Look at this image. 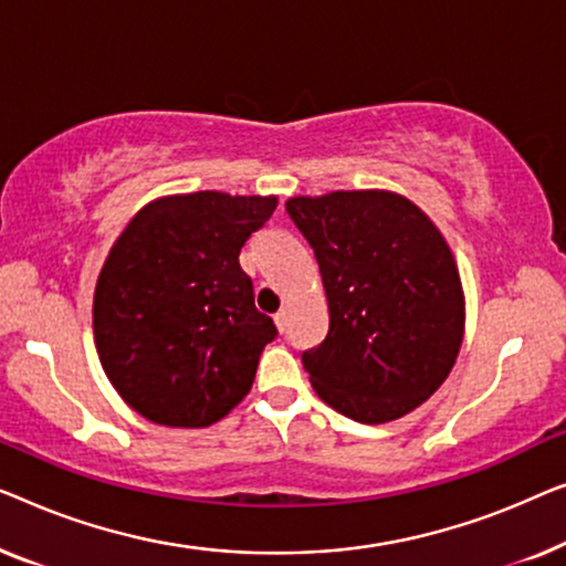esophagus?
Returning <instances> with one entry per match:
<instances>
[{"label": "esophagus", "mask_w": 566, "mask_h": 566, "mask_svg": "<svg viewBox=\"0 0 566 566\" xmlns=\"http://www.w3.org/2000/svg\"><path fill=\"white\" fill-rule=\"evenodd\" d=\"M274 323H276V331H280V333L286 331V310H280V313L274 315Z\"/></svg>", "instance_id": "34e87169"}]
</instances>
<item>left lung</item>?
<instances>
[{"instance_id": "1", "label": "left lung", "mask_w": 566, "mask_h": 566, "mask_svg": "<svg viewBox=\"0 0 566 566\" xmlns=\"http://www.w3.org/2000/svg\"><path fill=\"white\" fill-rule=\"evenodd\" d=\"M286 212L328 300V336L302 354L317 397L366 426L408 416L443 385L464 340V290L441 230L387 189L290 197Z\"/></svg>"}]
</instances>
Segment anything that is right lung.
<instances>
[{
    "label": "right lung",
    "mask_w": 566,
    "mask_h": 566,
    "mask_svg": "<svg viewBox=\"0 0 566 566\" xmlns=\"http://www.w3.org/2000/svg\"><path fill=\"white\" fill-rule=\"evenodd\" d=\"M274 210V195L158 197L109 249L94 286V344L143 418L207 428L249 395L276 328L253 305L238 256Z\"/></svg>",
    "instance_id": "1"
}]
</instances>
